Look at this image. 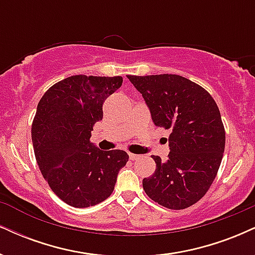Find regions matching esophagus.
Here are the masks:
<instances>
[{"mask_svg":"<svg viewBox=\"0 0 255 255\" xmlns=\"http://www.w3.org/2000/svg\"><path fill=\"white\" fill-rule=\"evenodd\" d=\"M128 156H129L130 160H136V159H139V158H140L139 154H135V153H129Z\"/></svg>","mask_w":255,"mask_h":255,"instance_id":"34e87169","label":"esophagus"}]
</instances>
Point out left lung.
Here are the masks:
<instances>
[{"mask_svg": "<svg viewBox=\"0 0 255 255\" xmlns=\"http://www.w3.org/2000/svg\"><path fill=\"white\" fill-rule=\"evenodd\" d=\"M150 109L153 124L171 131L168 160L152 156L156 171L142 180L152 200L183 210L206 194L225 147L221 113L206 90L176 74L127 75Z\"/></svg>", "mask_w": 255, "mask_h": 255, "instance_id": "1", "label": "left lung"}]
</instances>
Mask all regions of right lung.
<instances>
[{
  "label": "right lung",
  "mask_w": 255,
  "mask_h": 255,
  "mask_svg": "<svg viewBox=\"0 0 255 255\" xmlns=\"http://www.w3.org/2000/svg\"><path fill=\"white\" fill-rule=\"evenodd\" d=\"M122 77L73 75L44 93L32 124V144L43 177L73 207H89L109 198L127 152L102 151L90 141L103 103L122 85Z\"/></svg>",
  "instance_id": "right-lung-1"
}]
</instances>
